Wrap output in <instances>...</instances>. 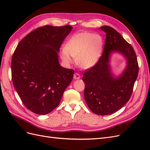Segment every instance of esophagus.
Returning <instances> with one entry per match:
<instances>
[{"mask_svg": "<svg viewBox=\"0 0 150 150\" xmlns=\"http://www.w3.org/2000/svg\"><path fill=\"white\" fill-rule=\"evenodd\" d=\"M81 78V76L78 72H76V73L74 74V79H78Z\"/></svg>", "mask_w": 150, "mask_h": 150, "instance_id": "obj_1", "label": "esophagus"}]
</instances>
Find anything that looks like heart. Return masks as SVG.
<instances>
[{"mask_svg":"<svg viewBox=\"0 0 150 150\" xmlns=\"http://www.w3.org/2000/svg\"><path fill=\"white\" fill-rule=\"evenodd\" d=\"M103 44V38L98 34L89 32L77 33L68 40L61 52V57L67 65L72 63L71 57H74L78 66L88 69L98 61Z\"/></svg>","mask_w":150,"mask_h":150,"instance_id":"heart-1","label":"heart"}]
</instances>
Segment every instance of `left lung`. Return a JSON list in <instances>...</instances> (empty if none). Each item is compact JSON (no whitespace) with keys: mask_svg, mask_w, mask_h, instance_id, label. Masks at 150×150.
Listing matches in <instances>:
<instances>
[{"mask_svg":"<svg viewBox=\"0 0 150 150\" xmlns=\"http://www.w3.org/2000/svg\"><path fill=\"white\" fill-rule=\"evenodd\" d=\"M100 29L106 33L105 44L96 64L83 72L84 96L92 112L98 115H108L120 110L129 101L139 66L133 47L118 32L107 25L101 27ZM112 51L122 53L127 59L128 65L118 79L112 77L108 63Z\"/></svg>","mask_w":150,"mask_h":150,"instance_id":"obj_1","label":"left lung"}]
</instances>
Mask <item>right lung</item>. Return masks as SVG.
Instances as JSON below:
<instances>
[{
    "label": "right lung",
    "mask_w": 150,
    "mask_h": 150,
    "mask_svg": "<svg viewBox=\"0 0 150 150\" xmlns=\"http://www.w3.org/2000/svg\"><path fill=\"white\" fill-rule=\"evenodd\" d=\"M70 25L40 27L22 39L12 57L13 86L24 106L46 115L60 103L74 71L59 65L58 52L70 33Z\"/></svg>",
    "instance_id": "1"
}]
</instances>
